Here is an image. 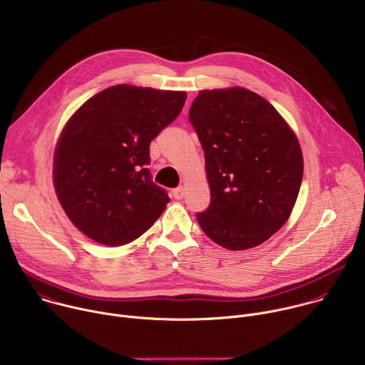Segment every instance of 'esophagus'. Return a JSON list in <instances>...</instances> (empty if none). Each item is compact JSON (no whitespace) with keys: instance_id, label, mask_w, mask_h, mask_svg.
Segmentation results:
<instances>
[{"instance_id":"obj_1","label":"esophagus","mask_w":365,"mask_h":365,"mask_svg":"<svg viewBox=\"0 0 365 365\" xmlns=\"http://www.w3.org/2000/svg\"><path fill=\"white\" fill-rule=\"evenodd\" d=\"M173 196H175V199H183V196H185V189L182 187V186H179V187H176V189H173Z\"/></svg>"}]
</instances>
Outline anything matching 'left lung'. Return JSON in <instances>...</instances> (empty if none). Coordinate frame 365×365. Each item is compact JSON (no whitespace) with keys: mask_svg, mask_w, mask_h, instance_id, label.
Instances as JSON below:
<instances>
[{"mask_svg":"<svg viewBox=\"0 0 365 365\" xmlns=\"http://www.w3.org/2000/svg\"><path fill=\"white\" fill-rule=\"evenodd\" d=\"M189 121L205 154L211 203L196 214L224 248L257 247L293 210L303 178L299 141L269 101L244 88L200 91Z\"/></svg>","mask_w":365,"mask_h":365,"instance_id":"obj_1","label":"left lung"}]
</instances>
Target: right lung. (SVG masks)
Returning <instances> with one entry per match:
<instances>
[{"label":"right lung","mask_w":365,"mask_h":365,"mask_svg":"<svg viewBox=\"0 0 365 365\" xmlns=\"http://www.w3.org/2000/svg\"><path fill=\"white\" fill-rule=\"evenodd\" d=\"M186 92L117 85L93 95L66 124L55 187L86 237L118 247L159 220L168 192L151 180L150 143L180 114Z\"/></svg>","instance_id":"right-lung-1"}]
</instances>
